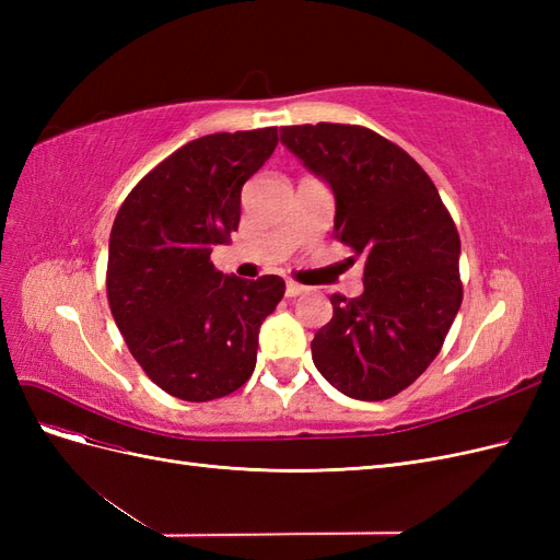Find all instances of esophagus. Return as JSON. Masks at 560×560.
I'll use <instances>...</instances> for the list:
<instances>
[{
	"mask_svg": "<svg viewBox=\"0 0 560 560\" xmlns=\"http://www.w3.org/2000/svg\"><path fill=\"white\" fill-rule=\"evenodd\" d=\"M303 292H306V287H301V284H296V282H287L284 284V296L287 299H294V296H299V294H303Z\"/></svg>",
	"mask_w": 560,
	"mask_h": 560,
	"instance_id": "esophagus-1",
	"label": "esophagus"
}]
</instances>
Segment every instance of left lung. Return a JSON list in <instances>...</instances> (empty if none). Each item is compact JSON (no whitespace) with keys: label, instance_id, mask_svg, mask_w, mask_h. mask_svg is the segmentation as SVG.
<instances>
[{"label":"left lung","instance_id":"1","mask_svg":"<svg viewBox=\"0 0 560 560\" xmlns=\"http://www.w3.org/2000/svg\"><path fill=\"white\" fill-rule=\"evenodd\" d=\"M280 142L329 186L336 238L364 257V292L329 299L313 362L352 399L393 397L430 366L460 311V235L428 173L378 132L284 126Z\"/></svg>","mask_w":560,"mask_h":560}]
</instances>
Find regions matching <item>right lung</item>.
I'll list each match as a JSON object with an SVG mask.
<instances>
[{
  "label": "right lung",
  "instance_id": "right-lung-1",
  "mask_svg": "<svg viewBox=\"0 0 560 560\" xmlns=\"http://www.w3.org/2000/svg\"><path fill=\"white\" fill-rule=\"evenodd\" d=\"M276 144L278 128L198 138L135 186L114 219V322L144 374L177 399L235 393L257 364L261 322L284 294L278 276L243 280L210 261L238 231L243 184Z\"/></svg>",
  "mask_w": 560,
  "mask_h": 560
}]
</instances>
